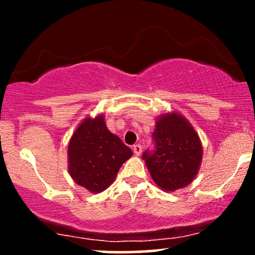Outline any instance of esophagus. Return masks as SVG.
Here are the masks:
<instances>
[{
	"label": "esophagus",
	"instance_id": "1",
	"mask_svg": "<svg viewBox=\"0 0 255 255\" xmlns=\"http://www.w3.org/2000/svg\"><path fill=\"white\" fill-rule=\"evenodd\" d=\"M133 151H134V153H135V156H140V154H141V152H142L141 145H139V144L134 145L133 146Z\"/></svg>",
	"mask_w": 255,
	"mask_h": 255
}]
</instances>
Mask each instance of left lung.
Returning a JSON list of instances; mask_svg holds the SVG:
<instances>
[{
	"label": "left lung",
	"instance_id": "left-lung-1",
	"mask_svg": "<svg viewBox=\"0 0 255 255\" xmlns=\"http://www.w3.org/2000/svg\"><path fill=\"white\" fill-rule=\"evenodd\" d=\"M156 150L142 159L152 180L164 192L188 186L197 177L203 159V145L194 127L181 114L165 113L156 119Z\"/></svg>",
	"mask_w": 255,
	"mask_h": 255
}]
</instances>
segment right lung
I'll return each instance as SVG.
<instances>
[{
  "mask_svg": "<svg viewBox=\"0 0 255 255\" xmlns=\"http://www.w3.org/2000/svg\"><path fill=\"white\" fill-rule=\"evenodd\" d=\"M68 172L91 193L105 191L133 152L105 125L103 114L81 121L69 140Z\"/></svg>",
  "mask_w": 255,
  "mask_h": 255,
  "instance_id": "add662e5",
  "label": "right lung"
}]
</instances>
